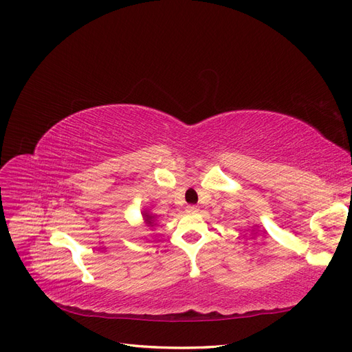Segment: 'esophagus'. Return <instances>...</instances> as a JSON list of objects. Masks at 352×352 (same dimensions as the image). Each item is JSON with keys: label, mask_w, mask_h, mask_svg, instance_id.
<instances>
[{"label": "esophagus", "mask_w": 352, "mask_h": 352, "mask_svg": "<svg viewBox=\"0 0 352 352\" xmlns=\"http://www.w3.org/2000/svg\"><path fill=\"white\" fill-rule=\"evenodd\" d=\"M198 211V207L197 206H188L186 207V212H189V214H194V212Z\"/></svg>", "instance_id": "esophagus-1"}]
</instances>
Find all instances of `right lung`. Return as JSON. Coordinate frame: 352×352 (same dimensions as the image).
I'll return each mask as SVG.
<instances>
[{
    "label": "right lung",
    "instance_id": "obj_1",
    "mask_svg": "<svg viewBox=\"0 0 352 352\" xmlns=\"http://www.w3.org/2000/svg\"><path fill=\"white\" fill-rule=\"evenodd\" d=\"M155 219L157 216L153 214V212L148 210V208H144L142 210V220H144V225L148 226V228H154L157 223H155Z\"/></svg>",
    "mask_w": 352,
    "mask_h": 352
}]
</instances>
